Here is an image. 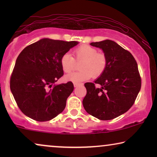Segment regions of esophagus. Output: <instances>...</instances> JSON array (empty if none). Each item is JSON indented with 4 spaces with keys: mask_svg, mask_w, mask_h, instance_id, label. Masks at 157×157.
<instances>
[{
    "mask_svg": "<svg viewBox=\"0 0 157 157\" xmlns=\"http://www.w3.org/2000/svg\"><path fill=\"white\" fill-rule=\"evenodd\" d=\"M81 85H82V83H74V87H77V86H81Z\"/></svg>",
    "mask_w": 157,
    "mask_h": 157,
    "instance_id": "1",
    "label": "esophagus"
}]
</instances>
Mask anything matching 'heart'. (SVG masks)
Here are the masks:
<instances>
[{
	"label": "heart",
	"mask_w": 157,
	"mask_h": 157,
	"mask_svg": "<svg viewBox=\"0 0 157 157\" xmlns=\"http://www.w3.org/2000/svg\"><path fill=\"white\" fill-rule=\"evenodd\" d=\"M74 58L69 53L62 55L60 63L62 70L66 74L72 72L76 66V61L80 62L79 71L67 75L66 81L78 83L88 80L92 76L98 78L104 74L107 66V58L104 53L98 52V50L89 45H81L73 51Z\"/></svg>",
	"instance_id": "b5f03b06"
}]
</instances>
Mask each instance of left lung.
Wrapping results in <instances>:
<instances>
[{"label": "left lung", "mask_w": 157, "mask_h": 157, "mask_svg": "<svg viewBox=\"0 0 157 157\" xmlns=\"http://www.w3.org/2000/svg\"><path fill=\"white\" fill-rule=\"evenodd\" d=\"M104 51L107 66L94 81L86 83L83 106L88 113L100 120H111L126 112L141 89L138 65L132 53L111 40L91 43ZM99 84L101 88L95 87Z\"/></svg>", "instance_id": "left-lung-1"}]
</instances>
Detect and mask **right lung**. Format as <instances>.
<instances>
[{
	"instance_id": "add662e5",
	"label": "right lung",
	"mask_w": 157,
	"mask_h": 157,
	"mask_svg": "<svg viewBox=\"0 0 157 157\" xmlns=\"http://www.w3.org/2000/svg\"><path fill=\"white\" fill-rule=\"evenodd\" d=\"M77 41L43 38L25 47L17 58L10 88L25 116L38 121L57 117L74 91L71 81L53 86L63 75L60 59Z\"/></svg>"
}]
</instances>
